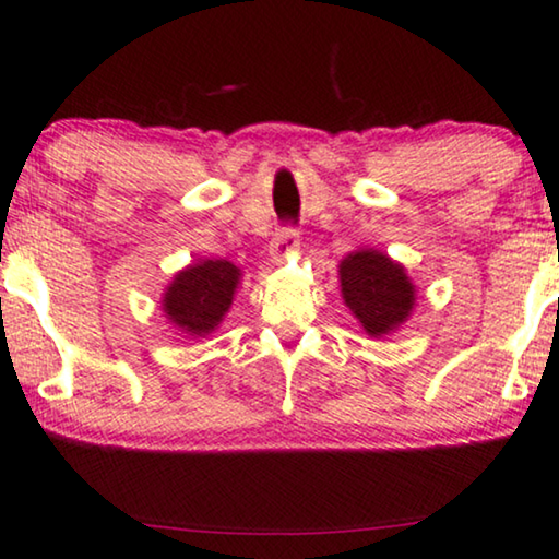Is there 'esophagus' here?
Returning <instances> with one entry per match:
<instances>
[{"mask_svg":"<svg viewBox=\"0 0 559 559\" xmlns=\"http://www.w3.org/2000/svg\"><path fill=\"white\" fill-rule=\"evenodd\" d=\"M299 247V231L295 229V226H282V229L274 231V237L270 241V254L272 260L282 262L285 257L295 254Z\"/></svg>","mask_w":559,"mask_h":559,"instance_id":"esophagus-1","label":"esophagus"}]
</instances>
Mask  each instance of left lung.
<instances>
[{
	"instance_id": "8db88e82",
	"label": "left lung",
	"mask_w": 559,
	"mask_h": 559,
	"mask_svg": "<svg viewBox=\"0 0 559 559\" xmlns=\"http://www.w3.org/2000/svg\"><path fill=\"white\" fill-rule=\"evenodd\" d=\"M340 287L345 305L373 337L399 328L414 307V285L403 266L373 249H362L340 262Z\"/></svg>"
}]
</instances>
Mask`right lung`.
Segmentation results:
<instances>
[{
	"label": "right lung",
	"mask_w": 559,
	"mask_h": 559,
	"mask_svg": "<svg viewBox=\"0 0 559 559\" xmlns=\"http://www.w3.org/2000/svg\"><path fill=\"white\" fill-rule=\"evenodd\" d=\"M237 282L239 270L226 260L186 266L164 297L168 320L189 335H209L229 310Z\"/></svg>",
	"instance_id": "add662e5"
}]
</instances>
